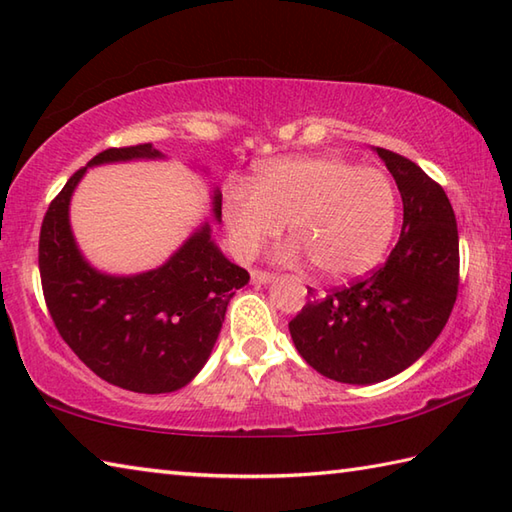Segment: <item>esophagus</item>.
Masks as SVG:
<instances>
[{"label": "esophagus", "instance_id": "obj_1", "mask_svg": "<svg viewBox=\"0 0 512 512\" xmlns=\"http://www.w3.org/2000/svg\"><path fill=\"white\" fill-rule=\"evenodd\" d=\"M250 279H253V284H270L275 279V275L273 273H266V270H253V273H250Z\"/></svg>", "mask_w": 512, "mask_h": 512}]
</instances>
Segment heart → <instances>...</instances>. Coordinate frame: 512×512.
Returning <instances> with one entry per match:
<instances>
[{
  "label": "heart",
  "mask_w": 512,
  "mask_h": 512,
  "mask_svg": "<svg viewBox=\"0 0 512 512\" xmlns=\"http://www.w3.org/2000/svg\"><path fill=\"white\" fill-rule=\"evenodd\" d=\"M397 190L377 168L342 157L282 159L259 170L255 190L230 184L226 224L235 250L253 257L282 235L295 244L288 262L308 257L315 273L344 282L379 264L397 226Z\"/></svg>",
  "instance_id": "b5f03b06"
}]
</instances>
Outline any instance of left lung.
Listing matches in <instances>:
<instances>
[{
    "label": "left lung",
    "mask_w": 512,
    "mask_h": 512,
    "mask_svg": "<svg viewBox=\"0 0 512 512\" xmlns=\"http://www.w3.org/2000/svg\"><path fill=\"white\" fill-rule=\"evenodd\" d=\"M402 193L404 224L386 264L368 277L310 299L290 319L299 355L342 384H377L433 346L453 313L459 235L444 188L410 159L375 148Z\"/></svg>",
    "instance_id": "obj_1"
}]
</instances>
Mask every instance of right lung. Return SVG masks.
<instances>
[{
    "label": "right lung",
    "mask_w": 512,
    "mask_h": 512,
    "mask_svg": "<svg viewBox=\"0 0 512 512\" xmlns=\"http://www.w3.org/2000/svg\"><path fill=\"white\" fill-rule=\"evenodd\" d=\"M159 157L164 155L153 144L95 155L50 202L39 233V275L59 335L104 382L146 395L173 393L204 368L228 302L250 279L215 246L208 222L148 273H99L79 253L68 206L86 168ZM213 215L222 219L219 188L213 190Z\"/></svg>",
    "instance_id": "obj_1"
}]
</instances>
